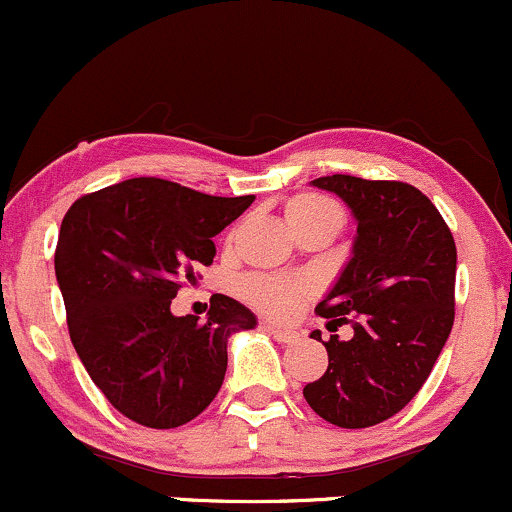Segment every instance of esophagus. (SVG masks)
Here are the masks:
<instances>
[{
	"instance_id": "obj_1",
	"label": "esophagus",
	"mask_w": 512,
	"mask_h": 512,
	"mask_svg": "<svg viewBox=\"0 0 512 512\" xmlns=\"http://www.w3.org/2000/svg\"><path fill=\"white\" fill-rule=\"evenodd\" d=\"M262 328H265L267 333H272L274 340H279V342H294L296 338H299V333H296V330L279 328V325H274V323H262Z\"/></svg>"
}]
</instances>
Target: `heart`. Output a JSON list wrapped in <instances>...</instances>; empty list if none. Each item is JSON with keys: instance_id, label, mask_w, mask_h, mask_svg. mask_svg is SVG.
Masks as SVG:
<instances>
[{"instance_id": "1", "label": "heart", "mask_w": 512, "mask_h": 512, "mask_svg": "<svg viewBox=\"0 0 512 512\" xmlns=\"http://www.w3.org/2000/svg\"><path fill=\"white\" fill-rule=\"evenodd\" d=\"M284 218L286 223H289V228L311 221H325V218H333V221L342 223V211L333 204V201L325 199V196L299 194L294 196V199L286 201ZM308 291H311V286H308V282H303V279L274 277V274L252 277L247 279L243 286L245 299L250 301L252 306L277 318L294 313L301 299L308 296Z\"/></svg>"}]
</instances>
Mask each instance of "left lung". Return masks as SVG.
I'll use <instances>...</instances> for the list:
<instances>
[{"mask_svg":"<svg viewBox=\"0 0 512 512\" xmlns=\"http://www.w3.org/2000/svg\"><path fill=\"white\" fill-rule=\"evenodd\" d=\"M313 187L338 194L357 218L352 260L318 303L330 335L328 369L303 386L308 406L338 428L384 423L413 401L454 323L457 245L420 189L389 179L330 174ZM311 338L320 342V333Z\"/></svg>","mask_w":512,"mask_h":512,"instance_id":"1","label":"left lung"}]
</instances>
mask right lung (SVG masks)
<instances>
[{"mask_svg":"<svg viewBox=\"0 0 512 512\" xmlns=\"http://www.w3.org/2000/svg\"><path fill=\"white\" fill-rule=\"evenodd\" d=\"M255 196H211L136 177L84 194L55 247L67 330L106 401L133 423L167 430L209 408L228 367V338L257 318L213 294L209 318L172 316L170 303L216 255L213 235Z\"/></svg>","mask_w":512,"mask_h":512,"instance_id":"obj_1","label":"right lung"}]
</instances>
